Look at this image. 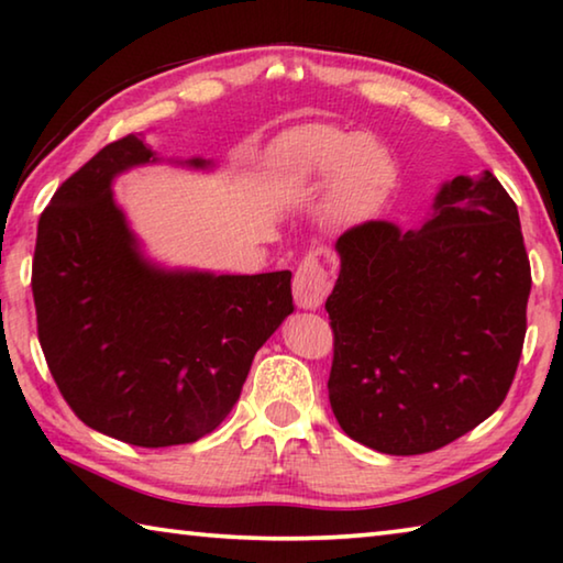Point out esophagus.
Instances as JSON below:
<instances>
[{"label": "esophagus", "mask_w": 563, "mask_h": 563, "mask_svg": "<svg viewBox=\"0 0 563 563\" xmlns=\"http://www.w3.org/2000/svg\"><path fill=\"white\" fill-rule=\"evenodd\" d=\"M328 288H330V283H328L325 265H322L316 255L308 253L300 261L298 271H295V278H292L295 302H298L305 310H316V308H320L322 300H325Z\"/></svg>", "instance_id": "obj_1"}]
</instances>
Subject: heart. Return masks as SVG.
I'll return each mask as SVG.
<instances>
[{"instance_id": "heart-1", "label": "heart", "mask_w": 563, "mask_h": 563, "mask_svg": "<svg viewBox=\"0 0 563 563\" xmlns=\"http://www.w3.org/2000/svg\"><path fill=\"white\" fill-rule=\"evenodd\" d=\"M273 164L288 188H308L335 176L330 211L338 218H357L385 201L395 180V166L375 139L338 126H302L275 144Z\"/></svg>"}]
</instances>
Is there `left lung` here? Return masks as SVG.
Returning a JSON list of instances; mask_svg holds the SVG:
<instances>
[{"instance_id":"1","label":"left lung","mask_w":563,"mask_h":563,"mask_svg":"<svg viewBox=\"0 0 563 563\" xmlns=\"http://www.w3.org/2000/svg\"><path fill=\"white\" fill-rule=\"evenodd\" d=\"M330 407L352 440L424 454L494 415L517 375L531 290L517 203L456 176L419 231L365 221L338 238Z\"/></svg>"}]
</instances>
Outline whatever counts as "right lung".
I'll return each mask as SVG.
<instances>
[{"instance_id":"right-lung-1","label":"right lung","mask_w":563,"mask_h":563,"mask_svg":"<svg viewBox=\"0 0 563 563\" xmlns=\"http://www.w3.org/2000/svg\"><path fill=\"white\" fill-rule=\"evenodd\" d=\"M148 161L154 151L129 133L56 188L36 231L32 292L40 345L71 412L113 440L174 446L231 412L255 352L295 310L292 273L148 265L111 198L113 176Z\"/></svg>"}]
</instances>
